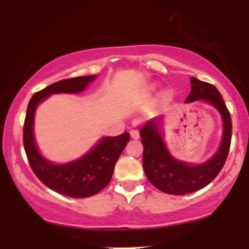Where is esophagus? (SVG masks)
<instances>
[{"instance_id": "1", "label": "esophagus", "mask_w": 249, "mask_h": 249, "mask_svg": "<svg viewBox=\"0 0 249 249\" xmlns=\"http://www.w3.org/2000/svg\"><path fill=\"white\" fill-rule=\"evenodd\" d=\"M130 136L131 138L135 139V141H137V139H139V132L137 130H131L130 131Z\"/></svg>"}]
</instances>
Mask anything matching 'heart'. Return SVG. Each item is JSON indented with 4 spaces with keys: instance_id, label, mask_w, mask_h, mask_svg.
I'll return each mask as SVG.
<instances>
[{
    "instance_id": "heart-1",
    "label": "heart",
    "mask_w": 249,
    "mask_h": 249,
    "mask_svg": "<svg viewBox=\"0 0 249 249\" xmlns=\"http://www.w3.org/2000/svg\"><path fill=\"white\" fill-rule=\"evenodd\" d=\"M146 92H147V95H154V94L157 93V89H156V86H149V87H147ZM163 94H164L165 97H169V95H170V93H169L168 91H165Z\"/></svg>"
}]
</instances>
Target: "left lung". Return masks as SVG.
Instances as JSON below:
<instances>
[{"mask_svg":"<svg viewBox=\"0 0 249 249\" xmlns=\"http://www.w3.org/2000/svg\"><path fill=\"white\" fill-rule=\"evenodd\" d=\"M191 91L185 104L204 102L220 113L222 137L214 155L204 162L194 164L175 158L165 143V117L149 119L141 127L143 144V168L147 179L157 189L170 195H185L208 185L225 165L231 139V119L216 87L191 76Z\"/></svg>","mask_w":249,"mask_h":249,"instance_id":"8db88e82","label":"left lung"}]
</instances>
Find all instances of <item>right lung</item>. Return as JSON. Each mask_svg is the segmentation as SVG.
<instances>
[{
  "mask_svg": "<svg viewBox=\"0 0 249 249\" xmlns=\"http://www.w3.org/2000/svg\"><path fill=\"white\" fill-rule=\"evenodd\" d=\"M98 75H84L65 79L36 92L27 108L23 126V145L29 164L46 187L74 198L93 196L108 184L114 165L130 141L127 132L116 137H102L92 149L76 160L54 163L40 152L35 141L34 123L37 106L53 94H78L84 92Z\"/></svg>",
  "mask_w": 249,
  "mask_h": 249,
  "instance_id": "add662e5",
  "label": "right lung"
}]
</instances>
